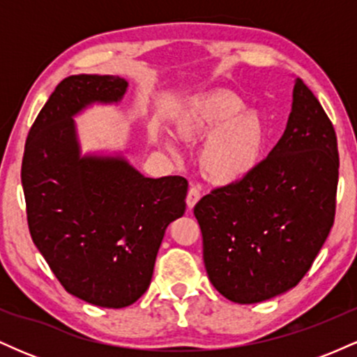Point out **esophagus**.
<instances>
[{"label": "esophagus", "mask_w": 357, "mask_h": 357, "mask_svg": "<svg viewBox=\"0 0 357 357\" xmlns=\"http://www.w3.org/2000/svg\"><path fill=\"white\" fill-rule=\"evenodd\" d=\"M199 198H202V192H199V188L198 186H191L190 191H188V196H186V204L190 210L195 208V204L199 202Z\"/></svg>", "instance_id": "1"}]
</instances>
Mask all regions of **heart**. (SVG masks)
I'll return each instance as SVG.
<instances>
[{
	"label": "heart",
	"mask_w": 357,
	"mask_h": 357,
	"mask_svg": "<svg viewBox=\"0 0 357 357\" xmlns=\"http://www.w3.org/2000/svg\"><path fill=\"white\" fill-rule=\"evenodd\" d=\"M183 139L206 137L199 166L213 184L230 186L247 179L260 166L267 144V127L255 110L230 92H213L195 100L176 122ZM174 151L173 142L167 144Z\"/></svg>",
	"instance_id": "1"
}]
</instances>
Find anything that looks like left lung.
<instances>
[{"instance_id": "obj_1", "label": "left lung", "mask_w": 357, "mask_h": 357, "mask_svg": "<svg viewBox=\"0 0 357 357\" xmlns=\"http://www.w3.org/2000/svg\"><path fill=\"white\" fill-rule=\"evenodd\" d=\"M337 139L321 102L296 79L284 136L238 184L195 206L210 282L228 301L257 304L294 289L329 235Z\"/></svg>"}]
</instances>
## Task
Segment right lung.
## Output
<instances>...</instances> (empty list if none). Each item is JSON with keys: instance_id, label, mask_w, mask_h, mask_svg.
I'll return each instance as SVG.
<instances>
[{"instance_id": "obj_1", "label": "right lung", "mask_w": 357, "mask_h": 357, "mask_svg": "<svg viewBox=\"0 0 357 357\" xmlns=\"http://www.w3.org/2000/svg\"><path fill=\"white\" fill-rule=\"evenodd\" d=\"M127 85L117 75L61 80L31 126L22 165L36 248L68 294L107 309L146 292L167 225L186 210L181 176L146 178L122 154L80 153L73 117L119 104Z\"/></svg>"}]
</instances>
